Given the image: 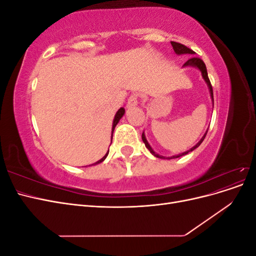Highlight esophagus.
<instances>
[{
  "mask_svg": "<svg viewBox=\"0 0 256 256\" xmlns=\"http://www.w3.org/2000/svg\"><path fill=\"white\" fill-rule=\"evenodd\" d=\"M138 104V96L134 95H131L128 99V102H127V109H130V108L136 106Z\"/></svg>",
  "mask_w": 256,
  "mask_h": 256,
  "instance_id": "1",
  "label": "esophagus"
}]
</instances>
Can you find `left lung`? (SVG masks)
I'll return each instance as SVG.
<instances>
[{
    "instance_id": "left-lung-1",
    "label": "left lung",
    "mask_w": 256,
    "mask_h": 256,
    "mask_svg": "<svg viewBox=\"0 0 256 256\" xmlns=\"http://www.w3.org/2000/svg\"><path fill=\"white\" fill-rule=\"evenodd\" d=\"M171 44H172V47H173V49H174V52L177 54V56H182V54H190V56H194V54H196L194 51H192L191 49H189L188 47H186V46H184V44H178V42H171ZM182 67H193V68L198 69V70L200 72V74H202V76H203V79H204L205 83L207 84L208 90H209V94H210V98H212V104H214V92H212V88L210 81H209V79H208L207 69H206V65L204 64V62H203L202 60H200V58H196V56H191L187 62H186V63L184 64ZM207 131H208V129L206 130V132L204 134V136H203L202 138H200V140L194 146L191 147L190 150H186V152H182V154H175V156H172V157L161 156V154H157L156 152H154V150L152 148V146L150 145V143L147 142V138H146V136H145L144 131H143V134H142V140H143V142H144V144H145V146H146V148L150 152V154H154V157L160 158V159H175V158H180V157H182V156H184V154H187L190 152H193V150H194L196 148V147H198L200 144H202V142L204 141V138H205V136H206V134H207Z\"/></svg>"
}]
</instances>
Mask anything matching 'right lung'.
<instances>
[{"label":"right lung","instance_id":"add662e5","mask_svg":"<svg viewBox=\"0 0 256 256\" xmlns=\"http://www.w3.org/2000/svg\"><path fill=\"white\" fill-rule=\"evenodd\" d=\"M125 114V109H124V108H120V109H118V111L116 112V114H115V116H114V120H113V124H112V134H111V143H112V136H113V132H114V129H115V127H116V125H118V122L120 120V118H122V115ZM108 154H109V150L106 152V154H104V156L100 159V160H98L97 162H95V164H90V166H96V164H100V162H102L106 158V156H108Z\"/></svg>","mask_w":256,"mask_h":256}]
</instances>
